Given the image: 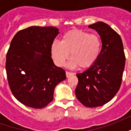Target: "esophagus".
<instances>
[{"mask_svg": "<svg viewBox=\"0 0 131 131\" xmlns=\"http://www.w3.org/2000/svg\"><path fill=\"white\" fill-rule=\"evenodd\" d=\"M74 73H72V72H69V71H66V76H67V77L68 78V77H71V76H72V75H74Z\"/></svg>", "mask_w": 131, "mask_h": 131, "instance_id": "34e87169", "label": "esophagus"}]
</instances>
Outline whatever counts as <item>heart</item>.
<instances>
[{
    "label": "heart",
    "instance_id": "heart-1",
    "mask_svg": "<svg viewBox=\"0 0 131 131\" xmlns=\"http://www.w3.org/2000/svg\"><path fill=\"white\" fill-rule=\"evenodd\" d=\"M101 50V40L97 35L82 30H71L63 35L61 42L54 40L50 51L54 62L60 67L65 64L71 52L69 67L88 68L97 60Z\"/></svg>",
    "mask_w": 131,
    "mask_h": 131
}]
</instances>
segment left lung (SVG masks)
I'll list each match as a JSON object with an SVG mask.
<instances>
[{
  "label": "left lung",
  "instance_id": "8db88e82",
  "mask_svg": "<svg viewBox=\"0 0 131 131\" xmlns=\"http://www.w3.org/2000/svg\"><path fill=\"white\" fill-rule=\"evenodd\" d=\"M98 33L102 49L97 60L82 73L77 74V99L87 107L102 106L115 96L120 88L126 57L120 36L102 21L88 26Z\"/></svg>",
  "mask_w": 131,
  "mask_h": 131
}]
</instances>
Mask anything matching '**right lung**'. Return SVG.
<instances>
[{"mask_svg": "<svg viewBox=\"0 0 131 131\" xmlns=\"http://www.w3.org/2000/svg\"><path fill=\"white\" fill-rule=\"evenodd\" d=\"M59 34L54 27H30L17 33L6 55V73L13 95L35 109L52 101L54 88L67 79L64 70L54 65L52 43Z\"/></svg>", "mask_w": 131, "mask_h": 131, "instance_id": "1", "label": "right lung"}]
</instances>
